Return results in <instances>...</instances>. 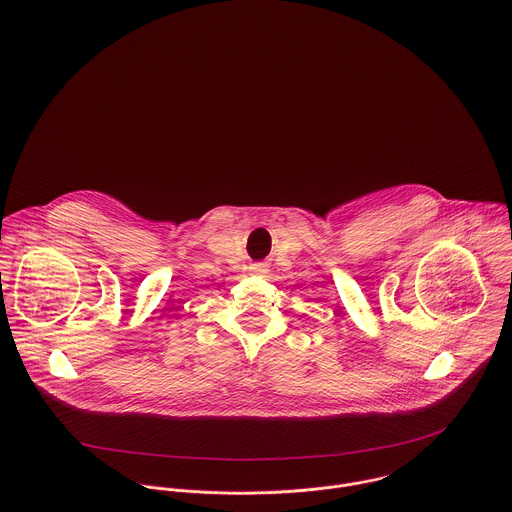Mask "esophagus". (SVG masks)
Listing matches in <instances>:
<instances>
[{"label":"esophagus","instance_id":"34e87169","mask_svg":"<svg viewBox=\"0 0 512 512\" xmlns=\"http://www.w3.org/2000/svg\"><path fill=\"white\" fill-rule=\"evenodd\" d=\"M253 271H255V273H257V275H265V273H267V269H265V265H255V267H253Z\"/></svg>","mask_w":512,"mask_h":512}]
</instances>
